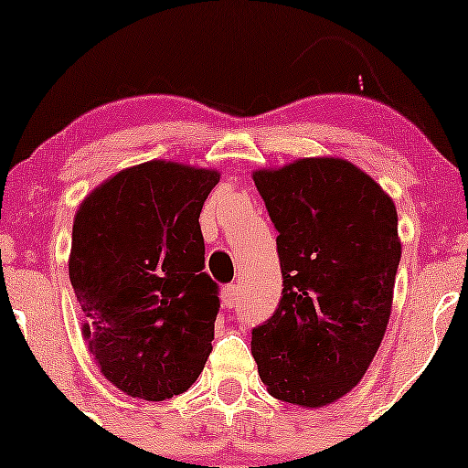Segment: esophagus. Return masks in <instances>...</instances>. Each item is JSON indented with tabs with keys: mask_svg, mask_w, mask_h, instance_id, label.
Returning a JSON list of instances; mask_svg holds the SVG:
<instances>
[{
	"mask_svg": "<svg viewBox=\"0 0 468 468\" xmlns=\"http://www.w3.org/2000/svg\"><path fill=\"white\" fill-rule=\"evenodd\" d=\"M219 297H222L224 308L230 310L235 305V299H238V286H235V283H229V286L222 288V294H219Z\"/></svg>",
	"mask_w": 468,
	"mask_h": 468,
	"instance_id": "esophagus-1",
	"label": "esophagus"
}]
</instances>
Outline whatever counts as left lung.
I'll return each instance as SVG.
<instances>
[{"mask_svg":"<svg viewBox=\"0 0 468 468\" xmlns=\"http://www.w3.org/2000/svg\"><path fill=\"white\" fill-rule=\"evenodd\" d=\"M279 230L283 290L252 330L268 394L330 405L361 383L383 341L400 261L399 213L372 176L343 158H299L252 171Z\"/></svg>","mask_w":468,"mask_h":468,"instance_id":"8db88e82","label":"left lung"}]
</instances>
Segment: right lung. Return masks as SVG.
<instances>
[{"label":"right lung","instance_id":"1","mask_svg":"<svg viewBox=\"0 0 468 468\" xmlns=\"http://www.w3.org/2000/svg\"><path fill=\"white\" fill-rule=\"evenodd\" d=\"M216 169L149 160L101 182L72 224L69 282L88 350L114 388L165 400L211 354L218 283L202 272V204Z\"/></svg>","mask_w":468,"mask_h":468}]
</instances>
